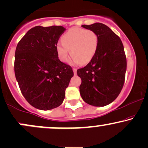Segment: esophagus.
Masks as SVG:
<instances>
[{
	"instance_id": "obj_1",
	"label": "esophagus",
	"mask_w": 148,
	"mask_h": 148,
	"mask_svg": "<svg viewBox=\"0 0 148 148\" xmlns=\"http://www.w3.org/2000/svg\"><path fill=\"white\" fill-rule=\"evenodd\" d=\"M73 72H74V74H76V72H77V69L73 68Z\"/></svg>"
}]
</instances>
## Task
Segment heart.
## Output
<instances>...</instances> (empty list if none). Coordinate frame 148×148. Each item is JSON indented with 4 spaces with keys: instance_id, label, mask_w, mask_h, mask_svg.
<instances>
[{
    "instance_id": "obj_1",
    "label": "heart",
    "mask_w": 148,
    "mask_h": 148,
    "mask_svg": "<svg viewBox=\"0 0 148 148\" xmlns=\"http://www.w3.org/2000/svg\"><path fill=\"white\" fill-rule=\"evenodd\" d=\"M56 49L59 59L63 62L68 60L70 51L73 64H88L95 55L99 37L92 30L73 28L61 37Z\"/></svg>"
}]
</instances>
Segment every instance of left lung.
I'll use <instances>...</instances> for the list:
<instances>
[{
	"label": "left lung",
	"instance_id": "left-lung-1",
	"mask_svg": "<svg viewBox=\"0 0 148 148\" xmlns=\"http://www.w3.org/2000/svg\"><path fill=\"white\" fill-rule=\"evenodd\" d=\"M99 37L95 55L86 67L77 70L81 79L80 94L85 102L104 106L118 97L123 87L127 69L124 47L118 35L106 25H82Z\"/></svg>",
	"mask_w": 148,
	"mask_h": 148
}]
</instances>
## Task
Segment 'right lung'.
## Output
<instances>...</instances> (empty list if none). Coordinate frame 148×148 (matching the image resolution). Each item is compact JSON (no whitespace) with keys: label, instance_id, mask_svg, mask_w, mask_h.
<instances>
[{"label":"right lung","instance_id":"right-lung-1","mask_svg":"<svg viewBox=\"0 0 148 148\" xmlns=\"http://www.w3.org/2000/svg\"><path fill=\"white\" fill-rule=\"evenodd\" d=\"M66 29L35 26L16 46L14 73L22 95L31 106L49 111L63 102L74 76L72 67L59 60L56 47Z\"/></svg>","mask_w":148,"mask_h":148}]
</instances>
